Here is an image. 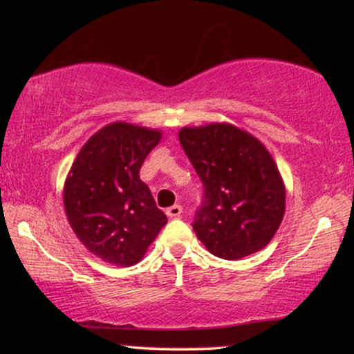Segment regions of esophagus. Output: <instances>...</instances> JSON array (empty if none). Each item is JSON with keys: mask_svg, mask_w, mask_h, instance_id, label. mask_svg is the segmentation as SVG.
Returning <instances> with one entry per match:
<instances>
[{"mask_svg": "<svg viewBox=\"0 0 354 354\" xmlns=\"http://www.w3.org/2000/svg\"><path fill=\"white\" fill-rule=\"evenodd\" d=\"M183 213V206L181 205H173L169 206L168 209H166V214H168L169 218H180Z\"/></svg>", "mask_w": 354, "mask_h": 354, "instance_id": "esophagus-1", "label": "esophagus"}]
</instances>
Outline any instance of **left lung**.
<instances>
[{
    "label": "left lung",
    "mask_w": 354,
    "mask_h": 354,
    "mask_svg": "<svg viewBox=\"0 0 354 354\" xmlns=\"http://www.w3.org/2000/svg\"><path fill=\"white\" fill-rule=\"evenodd\" d=\"M178 138L205 188L193 223L198 239L231 261L263 250L286 209L284 181L266 146L230 123L185 126Z\"/></svg>",
    "instance_id": "left-lung-1"
}]
</instances>
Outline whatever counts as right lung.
Masks as SVG:
<instances>
[{"mask_svg": "<svg viewBox=\"0 0 354 354\" xmlns=\"http://www.w3.org/2000/svg\"><path fill=\"white\" fill-rule=\"evenodd\" d=\"M160 129L115 121L96 131L73 161L64 181L66 218L84 248L116 266L143 259L168 218L140 180Z\"/></svg>", "mask_w": 354, "mask_h": 354, "instance_id": "1", "label": "right lung"}]
</instances>
